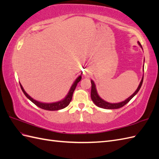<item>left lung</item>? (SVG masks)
Returning <instances> with one entry per match:
<instances>
[{"mask_svg":"<svg viewBox=\"0 0 159 159\" xmlns=\"http://www.w3.org/2000/svg\"><path fill=\"white\" fill-rule=\"evenodd\" d=\"M138 43L139 46L141 47V48L142 49V47L141 46V44L139 42H138ZM144 68V66H143ZM143 79H144V75L142 76V80L140 81V83L138 85V87L137 88V89L136 90V91L134 92L133 94L129 96L128 99H126L125 100H124V101H121V102L120 103H109L107 102L106 101L103 100V99H101V97H99V95H98V93L97 91V89H96V86H95V84L94 83V81L93 80H91V99L93 101V103H94L97 106H98L101 108H103V109H119L121 107L124 106L125 104H127L129 101L131 100L133 97L135 96L138 92L139 91L140 89L141 88V86L142 84V83H143Z\"/></svg>","mask_w":159,"mask_h":159,"instance_id":"1","label":"left lung"}]
</instances>
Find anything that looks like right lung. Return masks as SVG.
Segmentation results:
<instances>
[{
    "label": "right lung",
    "mask_w": 159,
    "mask_h": 159,
    "mask_svg": "<svg viewBox=\"0 0 159 159\" xmlns=\"http://www.w3.org/2000/svg\"><path fill=\"white\" fill-rule=\"evenodd\" d=\"M81 79H82V77H81L80 75L77 77V79L75 80L74 83H73L72 85L71 86V87L70 89V91H68L66 96L62 100L57 101V102H54V103H50L39 102V101H38L34 99L33 98H32V97H31L25 91V90H24V89L23 88L21 83H19V84H20V87H21V90L23 92L24 94H25V95L31 101V102H33L35 105H37L38 107H39L41 109H45V110L56 111V110H60V109L65 108V107L68 106L69 103H70V101H71L72 98L73 93H74V91L75 90L77 84H78L79 82H80V80H81Z\"/></svg>",
    "instance_id": "add662e5"
}]
</instances>
